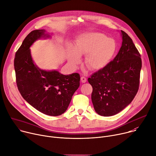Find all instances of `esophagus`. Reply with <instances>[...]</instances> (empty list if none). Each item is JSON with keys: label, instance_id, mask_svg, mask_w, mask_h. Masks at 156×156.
Masks as SVG:
<instances>
[{"label": "esophagus", "instance_id": "34e87169", "mask_svg": "<svg viewBox=\"0 0 156 156\" xmlns=\"http://www.w3.org/2000/svg\"><path fill=\"white\" fill-rule=\"evenodd\" d=\"M81 81L82 83H86V81H87V79H86V78L84 77V76H81Z\"/></svg>", "mask_w": 156, "mask_h": 156}]
</instances>
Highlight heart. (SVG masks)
<instances>
[{
	"label": "heart",
	"mask_w": 156,
	"mask_h": 156,
	"mask_svg": "<svg viewBox=\"0 0 156 156\" xmlns=\"http://www.w3.org/2000/svg\"><path fill=\"white\" fill-rule=\"evenodd\" d=\"M117 50V44L112 39L100 33H90L81 35L74 47L70 46L68 51L70 62L77 65L80 56L84 55V63L94 71L103 69L109 63Z\"/></svg>",
	"instance_id": "heart-1"
}]
</instances>
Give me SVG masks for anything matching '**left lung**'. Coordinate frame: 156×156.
I'll return each mask as SVG.
<instances>
[{
  "mask_svg": "<svg viewBox=\"0 0 156 156\" xmlns=\"http://www.w3.org/2000/svg\"><path fill=\"white\" fill-rule=\"evenodd\" d=\"M121 31L123 41L117 55L87 80L93 87L94 108L104 117L119 113L131 102L139 90L141 55L131 38Z\"/></svg>",
  "mask_w": 156,
  "mask_h": 156,
  "instance_id": "left-lung-1",
  "label": "left lung"
}]
</instances>
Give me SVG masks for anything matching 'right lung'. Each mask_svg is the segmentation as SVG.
Returning a JSON list of instances; mask_svg holds the SVG:
<instances>
[{"mask_svg":"<svg viewBox=\"0 0 156 156\" xmlns=\"http://www.w3.org/2000/svg\"><path fill=\"white\" fill-rule=\"evenodd\" d=\"M45 30L32 31L16 52L14 67L16 83L21 96L39 112L58 116L67 109L74 93L80 86V76L75 73L63 75L57 71L39 69L32 60L30 48Z\"/></svg>","mask_w":156,"mask_h":156,"instance_id":"right-lung-1","label":"right lung"}]
</instances>
